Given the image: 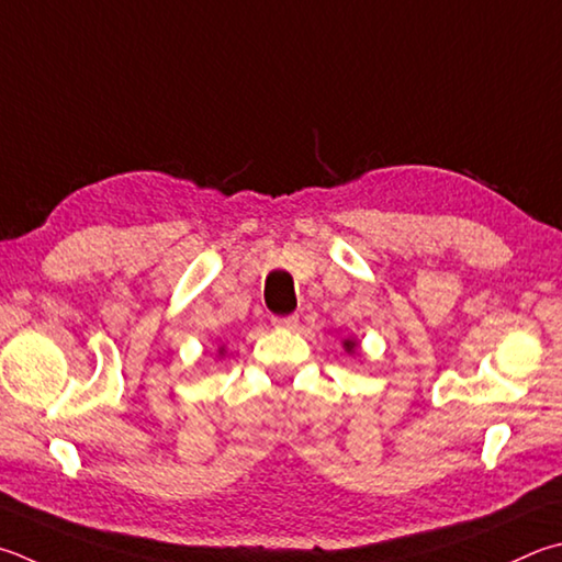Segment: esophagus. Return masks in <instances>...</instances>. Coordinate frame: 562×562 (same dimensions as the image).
<instances>
[{
  "label": "esophagus",
  "mask_w": 562,
  "mask_h": 562,
  "mask_svg": "<svg viewBox=\"0 0 562 562\" xmlns=\"http://www.w3.org/2000/svg\"><path fill=\"white\" fill-rule=\"evenodd\" d=\"M272 324L278 326V329H297L300 316H297V314H290V316H272Z\"/></svg>",
  "instance_id": "obj_1"
}]
</instances>
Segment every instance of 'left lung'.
Listing matches in <instances>:
<instances>
[{"instance_id":"1","label":"left lung","mask_w":562,"mask_h":562,"mask_svg":"<svg viewBox=\"0 0 562 562\" xmlns=\"http://www.w3.org/2000/svg\"><path fill=\"white\" fill-rule=\"evenodd\" d=\"M344 346H346V351H353L356 349V341L349 339V341H344Z\"/></svg>"}]
</instances>
